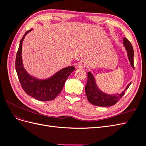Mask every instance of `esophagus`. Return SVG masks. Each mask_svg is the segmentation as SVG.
<instances>
[{
  "mask_svg": "<svg viewBox=\"0 0 146 146\" xmlns=\"http://www.w3.org/2000/svg\"><path fill=\"white\" fill-rule=\"evenodd\" d=\"M77 68L79 69H83V65L81 63H78L77 64Z\"/></svg>",
  "mask_w": 146,
  "mask_h": 146,
  "instance_id": "1",
  "label": "esophagus"
}]
</instances>
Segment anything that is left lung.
<instances>
[{"label": "left lung", "mask_w": 146, "mask_h": 146, "mask_svg": "<svg viewBox=\"0 0 146 146\" xmlns=\"http://www.w3.org/2000/svg\"><path fill=\"white\" fill-rule=\"evenodd\" d=\"M123 44L127 51L128 56H129L130 64L134 69V51L133 46H132L130 42L125 38H123ZM130 84L131 83L128 85L125 91L129 88ZM85 92L88 101L92 105L99 106V107H110V106L114 105L117 102L118 100L122 98L125 93L124 91H123L121 94H117L108 95L104 93V92L99 90V88L96 84L93 76L90 72H88V81L85 86Z\"/></svg>", "instance_id": "obj_1"}]
</instances>
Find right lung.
I'll return each mask as SVG.
<instances>
[{
  "label": "right lung",
  "instance_id": "obj_1",
  "mask_svg": "<svg viewBox=\"0 0 146 146\" xmlns=\"http://www.w3.org/2000/svg\"><path fill=\"white\" fill-rule=\"evenodd\" d=\"M32 30L26 32L20 41L15 61L16 70L22 88L26 94L39 101H48L55 99L63 90L66 80L75 70L70 66L60 70L54 76L46 80H39L30 76L26 72L22 63V44L26 35Z\"/></svg>",
  "mask_w": 146,
  "mask_h": 146
}]
</instances>
